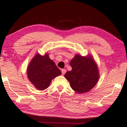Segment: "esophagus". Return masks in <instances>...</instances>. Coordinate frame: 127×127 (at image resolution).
I'll use <instances>...</instances> for the list:
<instances>
[{
	"label": "esophagus",
	"instance_id": "1",
	"mask_svg": "<svg viewBox=\"0 0 127 127\" xmlns=\"http://www.w3.org/2000/svg\"><path fill=\"white\" fill-rule=\"evenodd\" d=\"M62 74H64L66 73V70L64 69H62Z\"/></svg>",
	"mask_w": 127,
	"mask_h": 127
}]
</instances>
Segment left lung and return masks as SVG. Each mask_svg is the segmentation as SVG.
I'll list each match as a JSON object with an SVG mask.
<instances>
[{
    "label": "left lung",
    "mask_w": 127,
    "mask_h": 127,
    "mask_svg": "<svg viewBox=\"0 0 127 127\" xmlns=\"http://www.w3.org/2000/svg\"><path fill=\"white\" fill-rule=\"evenodd\" d=\"M72 70L64 74L75 92L83 94L89 92L97 83L99 71L92 56L86 57L77 54L70 62Z\"/></svg>",
    "instance_id": "obj_1"
}]
</instances>
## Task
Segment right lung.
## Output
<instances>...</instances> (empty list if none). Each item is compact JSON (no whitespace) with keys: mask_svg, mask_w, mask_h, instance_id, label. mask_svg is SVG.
<instances>
[{"mask_svg":"<svg viewBox=\"0 0 127 127\" xmlns=\"http://www.w3.org/2000/svg\"><path fill=\"white\" fill-rule=\"evenodd\" d=\"M27 77L35 88L44 90L50 85L51 80L62 74L61 71L50 59L49 54H36L28 65Z\"/></svg>","mask_w":127,"mask_h":127,"instance_id":"1","label":"right lung"}]
</instances>
